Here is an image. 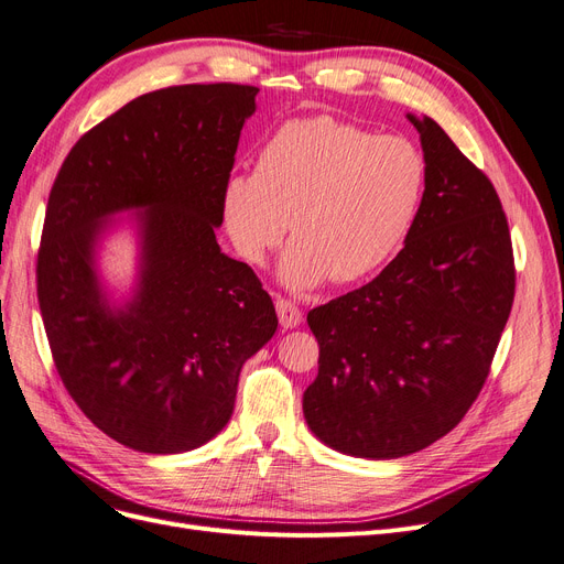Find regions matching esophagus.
<instances>
[{"instance_id":"esophagus-1","label":"esophagus","mask_w":564,"mask_h":564,"mask_svg":"<svg viewBox=\"0 0 564 564\" xmlns=\"http://www.w3.org/2000/svg\"><path fill=\"white\" fill-rule=\"evenodd\" d=\"M275 307H278V317H280V324L284 328H296L301 322H303V312L301 307L289 301V299H278L275 301Z\"/></svg>"}]
</instances>
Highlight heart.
<instances>
[{"label":"heart","mask_w":564,"mask_h":564,"mask_svg":"<svg viewBox=\"0 0 564 564\" xmlns=\"http://www.w3.org/2000/svg\"><path fill=\"white\" fill-rule=\"evenodd\" d=\"M427 164L404 137L328 116L282 124L261 148L254 175H234L224 224L252 265L282 242L280 278L294 289L358 282L408 240L425 196Z\"/></svg>","instance_id":"obj_1"}]
</instances>
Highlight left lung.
Wrapping results in <instances>:
<instances>
[{
	"mask_svg": "<svg viewBox=\"0 0 564 564\" xmlns=\"http://www.w3.org/2000/svg\"><path fill=\"white\" fill-rule=\"evenodd\" d=\"M425 196L398 257L349 294L307 312L319 375L303 393L310 431L358 458L421 452L481 393L509 319L516 268L488 175L427 116Z\"/></svg>",
	"mask_w": 564,
	"mask_h": 564,
	"instance_id": "1",
	"label": "left lung"
}]
</instances>
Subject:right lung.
Instances as JSON below:
<instances>
[{
  "label": "right lung",
  "mask_w": 564,
  "mask_h": 564,
  "mask_svg": "<svg viewBox=\"0 0 564 564\" xmlns=\"http://www.w3.org/2000/svg\"><path fill=\"white\" fill-rule=\"evenodd\" d=\"M259 87L173 85L137 97L78 139L55 177L36 296L64 389L101 433L180 454L234 414L240 368L278 330L254 270L221 254L240 129ZM145 207L142 282L112 313L91 268L98 227Z\"/></svg>",
  "instance_id": "right-lung-1"
}]
</instances>
